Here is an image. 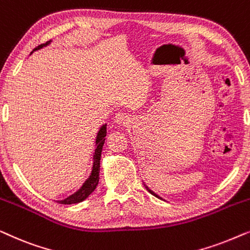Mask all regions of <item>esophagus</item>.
I'll list each match as a JSON object with an SVG mask.
<instances>
[{
	"label": "esophagus",
	"instance_id": "1",
	"mask_svg": "<svg viewBox=\"0 0 250 250\" xmlns=\"http://www.w3.org/2000/svg\"><path fill=\"white\" fill-rule=\"evenodd\" d=\"M115 123L118 125H127L129 122H131V118H129V116L127 114H125V112H118V114H116L115 116Z\"/></svg>",
	"mask_w": 250,
	"mask_h": 250
}]
</instances>
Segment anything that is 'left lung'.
I'll return each instance as SVG.
<instances>
[{"label":"left lung","mask_w":250,"mask_h":250,"mask_svg":"<svg viewBox=\"0 0 250 250\" xmlns=\"http://www.w3.org/2000/svg\"><path fill=\"white\" fill-rule=\"evenodd\" d=\"M145 186H146V184H145ZM146 190H148L150 193H151V194H153V196H155V197H157V198H160L159 196H157V194H156L155 192H153V191H151V190H150V189H149V188H148V187H146Z\"/></svg>","instance_id":"8db88e82"}]
</instances>
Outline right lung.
<instances>
[{
	"mask_svg": "<svg viewBox=\"0 0 250 250\" xmlns=\"http://www.w3.org/2000/svg\"><path fill=\"white\" fill-rule=\"evenodd\" d=\"M51 43V41L46 42L45 44H41L35 49L33 50H40L42 47L49 45ZM33 52H30L32 54ZM105 135H107V124L102 125L100 129H99L97 139H95V150H94V155H93V166H92V172L88 176V179L85 181L83 186L81 187L80 190H77L76 192L71 196L67 197L66 199L63 200H59L58 203L62 204V205H71V204H78L81 201H83L86 199V198L90 196V194L93 192L97 188L98 183H99V173H100V158H101V152H102V146L104 145V140H105Z\"/></svg>",
	"mask_w": 250,
	"mask_h": 250,
	"instance_id": "add662e5",
	"label": "right lung"
}]
</instances>
